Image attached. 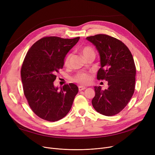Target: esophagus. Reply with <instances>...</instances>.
Wrapping results in <instances>:
<instances>
[{"label": "esophagus", "mask_w": 155, "mask_h": 155, "mask_svg": "<svg viewBox=\"0 0 155 155\" xmlns=\"http://www.w3.org/2000/svg\"><path fill=\"white\" fill-rule=\"evenodd\" d=\"M85 88H86V87H82V86H79V87H78V90H79V91H84Z\"/></svg>", "instance_id": "1"}]
</instances>
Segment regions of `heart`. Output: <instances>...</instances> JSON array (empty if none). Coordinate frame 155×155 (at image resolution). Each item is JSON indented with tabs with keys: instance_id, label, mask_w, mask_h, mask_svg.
<instances>
[{
	"instance_id": "obj_1",
	"label": "heart",
	"mask_w": 155,
	"mask_h": 155,
	"mask_svg": "<svg viewBox=\"0 0 155 155\" xmlns=\"http://www.w3.org/2000/svg\"><path fill=\"white\" fill-rule=\"evenodd\" d=\"M82 53L85 57V58L88 55L94 54L95 52L93 49L90 46H85L82 48ZM71 57V53H68L65 56V58L64 60V63L65 65H68L70 63V59ZM92 77L90 74V73H84V72H80L78 73L76 75H75L73 78V80L74 82H76L81 85H88L90 84L92 82Z\"/></svg>"
}]
</instances>
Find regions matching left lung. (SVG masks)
Segmentation results:
<instances>
[{"instance_id": "obj_1", "label": "left lung", "mask_w": 155, "mask_h": 155, "mask_svg": "<svg viewBox=\"0 0 155 155\" xmlns=\"http://www.w3.org/2000/svg\"><path fill=\"white\" fill-rule=\"evenodd\" d=\"M98 51L101 68L97 79L105 80L109 87L102 91L94 87L95 95L92 101L95 110L106 116H114L123 110L134 92L136 67L133 55L120 40L106 35L87 37Z\"/></svg>"}]
</instances>
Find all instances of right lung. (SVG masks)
Listing matches in <instances>:
<instances>
[{
  "label": "right lung",
  "mask_w": 155,
  "mask_h": 155,
  "mask_svg": "<svg viewBox=\"0 0 155 155\" xmlns=\"http://www.w3.org/2000/svg\"><path fill=\"white\" fill-rule=\"evenodd\" d=\"M79 39L44 37L30 48L25 56L21 70L24 94L29 107L40 118L57 121L71 109L78 87L71 83L58 90L53 82L56 72L63 67L65 56Z\"/></svg>",
  "instance_id": "right-lung-1"
}]
</instances>
